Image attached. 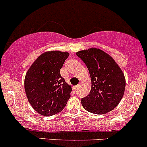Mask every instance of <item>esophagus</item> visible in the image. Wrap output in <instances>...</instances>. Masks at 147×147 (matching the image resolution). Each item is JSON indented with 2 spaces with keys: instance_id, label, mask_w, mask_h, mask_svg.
I'll return each instance as SVG.
<instances>
[{
  "instance_id": "1",
  "label": "esophagus",
  "mask_w": 147,
  "mask_h": 147,
  "mask_svg": "<svg viewBox=\"0 0 147 147\" xmlns=\"http://www.w3.org/2000/svg\"><path fill=\"white\" fill-rule=\"evenodd\" d=\"M74 89H75V90H78V89H79V84H78V85L74 86Z\"/></svg>"
}]
</instances>
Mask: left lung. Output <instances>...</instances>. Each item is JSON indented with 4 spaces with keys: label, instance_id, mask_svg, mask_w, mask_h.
<instances>
[{
    "label": "left lung",
    "instance_id": "left-lung-1",
    "mask_svg": "<svg viewBox=\"0 0 147 147\" xmlns=\"http://www.w3.org/2000/svg\"><path fill=\"white\" fill-rule=\"evenodd\" d=\"M76 54L85 63L92 81L90 94L81 99L83 107L98 115L112 111L121 101L125 90V78L119 65L100 49L90 48Z\"/></svg>",
    "mask_w": 147,
    "mask_h": 147
}]
</instances>
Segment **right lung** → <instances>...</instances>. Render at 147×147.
Returning <instances> with one entry per match:
<instances>
[{"label":"right lung","instance_id":"right-lung-1","mask_svg":"<svg viewBox=\"0 0 147 147\" xmlns=\"http://www.w3.org/2000/svg\"><path fill=\"white\" fill-rule=\"evenodd\" d=\"M69 56L68 53L46 52L32 63L25 78V90L31 106L43 116L61 112L72 92L62 78L60 69Z\"/></svg>","mask_w":147,"mask_h":147}]
</instances>
